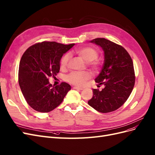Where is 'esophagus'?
Wrapping results in <instances>:
<instances>
[{
	"label": "esophagus",
	"mask_w": 155,
	"mask_h": 155,
	"mask_svg": "<svg viewBox=\"0 0 155 155\" xmlns=\"http://www.w3.org/2000/svg\"><path fill=\"white\" fill-rule=\"evenodd\" d=\"M73 88L74 89H77V90H82L83 89V88H82V87H76V86H74Z\"/></svg>",
	"instance_id": "34e87169"
}]
</instances>
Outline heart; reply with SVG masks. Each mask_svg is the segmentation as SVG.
<instances>
[{"instance_id":"b5f03b06","label":"heart","mask_w":155,"mask_h":155,"mask_svg":"<svg viewBox=\"0 0 155 155\" xmlns=\"http://www.w3.org/2000/svg\"><path fill=\"white\" fill-rule=\"evenodd\" d=\"M76 53L85 61L88 62L89 66L93 69H97L101 66V62L96 60L98 56V52L96 49L90 46L84 47L76 50ZM70 58L71 55L69 53L64 54L60 61V65L62 69L68 67ZM91 77V73L89 71H73L67 75L66 81L71 84L82 86Z\"/></svg>"}]
</instances>
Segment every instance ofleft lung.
Segmentation results:
<instances>
[{"instance_id":"1","label":"left lung","mask_w":155,"mask_h":155,"mask_svg":"<svg viewBox=\"0 0 155 155\" xmlns=\"http://www.w3.org/2000/svg\"><path fill=\"white\" fill-rule=\"evenodd\" d=\"M90 42L101 46L104 52V63L95 82L105 87L101 91L94 89L88 104L98 112H112L126 102L133 91L135 75L132 58L120 45L104 38Z\"/></svg>"}]
</instances>
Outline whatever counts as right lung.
Instances as JSON below:
<instances>
[{
	"label": "right lung",
	"mask_w": 155,
	"mask_h": 155,
	"mask_svg": "<svg viewBox=\"0 0 155 155\" xmlns=\"http://www.w3.org/2000/svg\"><path fill=\"white\" fill-rule=\"evenodd\" d=\"M74 45L44 41L24 53L19 64L18 84L25 100L34 110L41 113L53 110L71 89L66 82L53 86L48 78L57 75L62 55Z\"/></svg>",
	"instance_id": "right-lung-1"
}]
</instances>
